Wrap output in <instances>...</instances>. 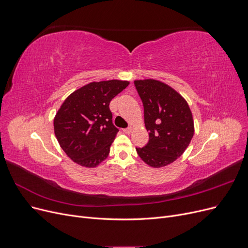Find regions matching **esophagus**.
<instances>
[{
    "label": "esophagus",
    "mask_w": 248,
    "mask_h": 248,
    "mask_svg": "<svg viewBox=\"0 0 248 248\" xmlns=\"http://www.w3.org/2000/svg\"><path fill=\"white\" fill-rule=\"evenodd\" d=\"M123 131L126 133V134H130L132 132V127H127V128H124Z\"/></svg>",
    "instance_id": "1"
}]
</instances>
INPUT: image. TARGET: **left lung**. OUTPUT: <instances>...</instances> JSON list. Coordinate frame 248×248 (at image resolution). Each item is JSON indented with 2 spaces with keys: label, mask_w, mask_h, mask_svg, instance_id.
Returning <instances> with one entry per match:
<instances>
[{
  "label": "left lung",
  "mask_w": 248,
  "mask_h": 248,
  "mask_svg": "<svg viewBox=\"0 0 248 248\" xmlns=\"http://www.w3.org/2000/svg\"><path fill=\"white\" fill-rule=\"evenodd\" d=\"M144 106L148 144L137 148L140 158L153 168L175 161L193 137V121L188 104L174 89L155 79L134 80Z\"/></svg>",
  "instance_id": "obj_1"
}]
</instances>
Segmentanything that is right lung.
Returning a JSON list of instances; mask_svg holds the SVG:
<instances>
[{"label":"right lung","instance_id":"add662e5","mask_svg":"<svg viewBox=\"0 0 248 248\" xmlns=\"http://www.w3.org/2000/svg\"><path fill=\"white\" fill-rule=\"evenodd\" d=\"M128 85L116 79L91 82L64 101L54 128L60 146L74 162L94 168L108 156L119 131L112 123L109 102Z\"/></svg>","mask_w":248,"mask_h":248}]
</instances>
